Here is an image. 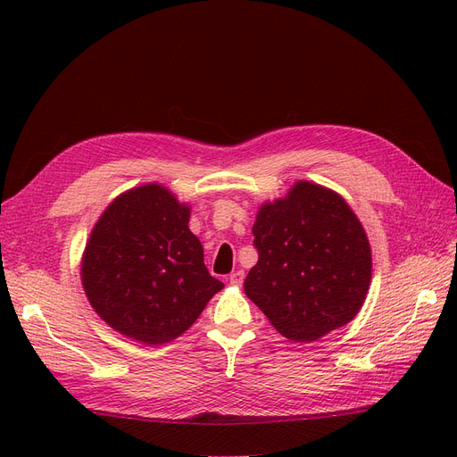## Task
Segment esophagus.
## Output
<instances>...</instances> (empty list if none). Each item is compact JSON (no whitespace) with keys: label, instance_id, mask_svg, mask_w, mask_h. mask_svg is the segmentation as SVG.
Returning a JSON list of instances; mask_svg holds the SVG:
<instances>
[{"label":"esophagus","instance_id":"esophagus-1","mask_svg":"<svg viewBox=\"0 0 457 457\" xmlns=\"http://www.w3.org/2000/svg\"><path fill=\"white\" fill-rule=\"evenodd\" d=\"M228 282H230L232 286H242V284H244V270H234V272L230 274Z\"/></svg>","mask_w":457,"mask_h":457}]
</instances>
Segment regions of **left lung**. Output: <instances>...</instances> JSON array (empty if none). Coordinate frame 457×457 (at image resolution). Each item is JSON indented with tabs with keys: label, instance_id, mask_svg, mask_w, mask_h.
<instances>
[{
	"label": "left lung",
	"instance_id": "1",
	"mask_svg": "<svg viewBox=\"0 0 457 457\" xmlns=\"http://www.w3.org/2000/svg\"><path fill=\"white\" fill-rule=\"evenodd\" d=\"M257 265L244 292L292 341H316L362 309L371 280L366 230L337 192L297 181L253 223Z\"/></svg>",
	"mask_w": 457,
	"mask_h": 457
}]
</instances>
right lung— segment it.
I'll list each match as a JSON object with an SVG mask.
<instances>
[{"instance_id": "1", "label": "right lung", "mask_w": 457, "mask_h": 457, "mask_svg": "<svg viewBox=\"0 0 457 457\" xmlns=\"http://www.w3.org/2000/svg\"><path fill=\"white\" fill-rule=\"evenodd\" d=\"M188 219L190 205L148 183L114 198L95 223L81 284L95 312L121 336L170 343L225 287L207 272Z\"/></svg>"}]
</instances>
